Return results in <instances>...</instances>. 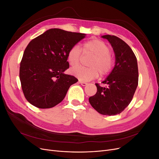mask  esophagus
Wrapping results in <instances>:
<instances>
[{
  "label": "esophagus",
  "mask_w": 159,
  "mask_h": 159,
  "mask_svg": "<svg viewBox=\"0 0 159 159\" xmlns=\"http://www.w3.org/2000/svg\"><path fill=\"white\" fill-rule=\"evenodd\" d=\"M79 83L80 84H81V85H83V86H85V85H88V83H86V82H85V81H79Z\"/></svg>",
  "instance_id": "obj_1"
}]
</instances>
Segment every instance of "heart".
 <instances>
[{
	"instance_id": "1",
	"label": "heart",
	"mask_w": 159,
	"mask_h": 159,
	"mask_svg": "<svg viewBox=\"0 0 159 159\" xmlns=\"http://www.w3.org/2000/svg\"><path fill=\"white\" fill-rule=\"evenodd\" d=\"M84 54L93 55L88 62V68L77 67L71 70V73L80 81H88L97 78L99 72L101 75H106L111 71L114 60L110 54L111 50L105 42L99 39H91L81 45ZM81 57V48L75 45L69 50L67 59L72 67L78 66Z\"/></svg>"
}]
</instances>
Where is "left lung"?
I'll use <instances>...</instances> for the list:
<instances>
[{"label":"left lung","instance_id":"1","mask_svg":"<svg viewBox=\"0 0 159 159\" xmlns=\"http://www.w3.org/2000/svg\"><path fill=\"white\" fill-rule=\"evenodd\" d=\"M115 53V66L102 81L106 87L95 84L97 93L89 102L98 113L115 115L121 113L131 103L138 85L139 71L137 57L129 46L115 36L104 35Z\"/></svg>","mask_w":159,"mask_h":159}]
</instances>
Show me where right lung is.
<instances>
[{"instance_id":"right-lung-1","label":"right lung","mask_w":159,"mask_h":159,"mask_svg":"<svg viewBox=\"0 0 159 159\" xmlns=\"http://www.w3.org/2000/svg\"><path fill=\"white\" fill-rule=\"evenodd\" d=\"M85 34L52 28L30 42L20 62V80L25 98L34 106L48 109L65 98L78 80L65 74L69 68L67 55Z\"/></svg>"}]
</instances>
